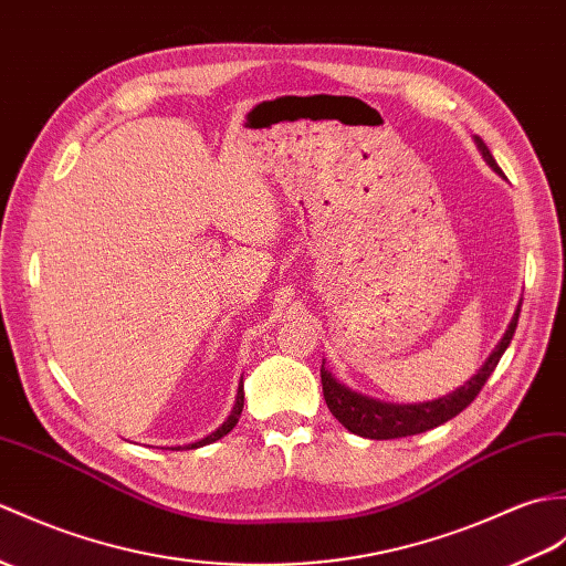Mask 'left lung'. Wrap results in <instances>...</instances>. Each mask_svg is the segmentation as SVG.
Here are the masks:
<instances>
[{
  "label": "left lung",
  "mask_w": 566,
  "mask_h": 566,
  "mask_svg": "<svg viewBox=\"0 0 566 566\" xmlns=\"http://www.w3.org/2000/svg\"><path fill=\"white\" fill-rule=\"evenodd\" d=\"M475 144L482 151L484 161H488L496 170V174H502V168L496 166L494 156L488 149V144H484L480 137H475ZM518 313H521V306L516 308L514 318H511L504 337L499 339V345L494 347L488 361L482 364V369L470 380H465V386L455 388L453 392H449V396L431 400V402H415V405L380 402V400L361 396V392H354L343 384H337L333 374L327 371L325 366H321V384H323L325 402H327V407H331V412L335 415L339 424L349 429L352 433H359V437H364V439L415 437V433H422V431H429L443 422H449V419H453L455 415H461L465 407L478 398L482 386L488 384V378L496 369L499 359H502V354L511 345V337H514V333H516Z\"/></svg>",
  "instance_id": "8db88e82"
}]
</instances>
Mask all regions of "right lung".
I'll return each mask as SVG.
<instances>
[{"mask_svg":"<svg viewBox=\"0 0 566 566\" xmlns=\"http://www.w3.org/2000/svg\"><path fill=\"white\" fill-rule=\"evenodd\" d=\"M241 412H243V378H241V386H239V392H235V402H233V410H231V415L227 417V422H223L217 431H212L209 433V437H205V439H200V441H195V443H188L186 449H200V446H207V443H214V441H219L221 437H227V433L239 424V417H241ZM180 449V446H178ZM176 449V451H178Z\"/></svg>","mask_w":566,"mask_h":566,"instance_id":"obj_1","label":"right lung"}]
</instances>
